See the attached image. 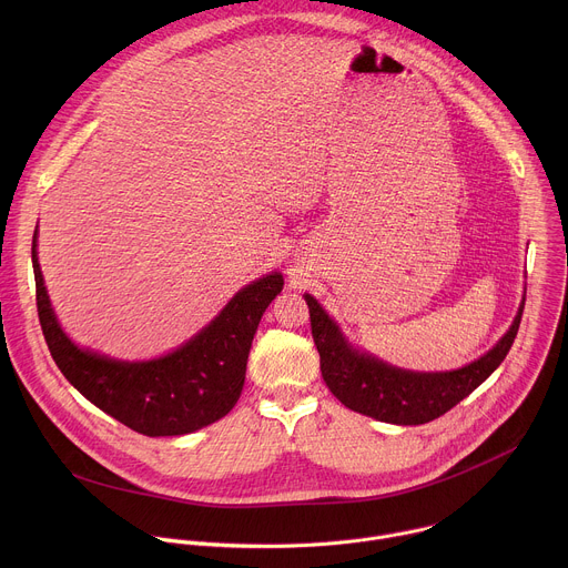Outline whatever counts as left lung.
<instances>
[{"mask_svg":"<svg viewBox=\"0 0 568 568\" xmlns=\"http://www.w3.org/2000/svg\"><path fill=\"white\" fill-rule=\"evenodd\" d=\"M310 307L312 339L321 357V375L344 407L390 425H425L467 397L506 359L521 323L524 301L508 333L478 359L456 371H407L355 348L337 321L312 294H303Z\"/></svg>","mask_w":568,"mask_h":568,"instance_id":"1","label":"left lung"}]
</instances>
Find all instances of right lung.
Returning <instances> with one entry per match:
<instances>
[{
	"mask_svg": "<svg viewBox=\"0 0 568 568\" xmlns=\"http://www.w3.org/2000/svg\"><path fill=\"white\" fill-rule=\"evenodd\" d=\"M31 261L40 326L60 373L94 407L150 438L193 434L235 407L261 316L283 290L281 272L265 274L237 290L217 316L180 348L154 359L128 362L80 348L62 331L38 263V229Z\"/></svg>",
	"mask_w": 568,
	"mask_h": 568,
	"instance_id": "add662e5",
	"label": "right lung"
}]
</instances>
